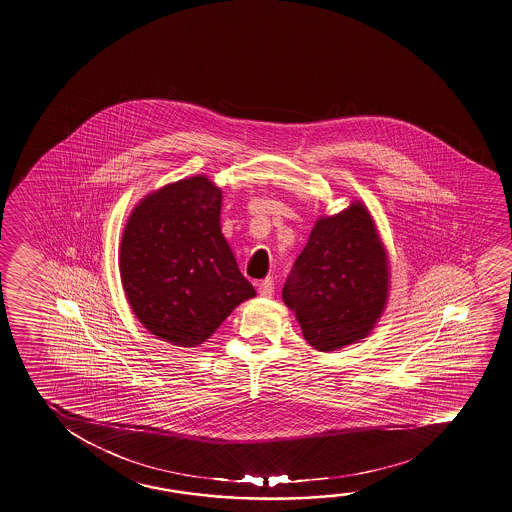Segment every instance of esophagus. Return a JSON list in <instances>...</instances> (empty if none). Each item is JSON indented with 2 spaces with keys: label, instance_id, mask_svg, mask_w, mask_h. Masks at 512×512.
<instances>
[{
  "label": "esophagus",
  "instance_id": "34e87169",
  "mask_svg": "<svg viewBox=\"0 0 512 512\" xmlns=\"http://www.w3.org/2000/svg\"><path fill=\"white\" fill-rule=\"evenodd\" d=\"M275 291V284H273V280L271 278H266V280H262L259 284V294L262 298H269L271 294Z\"/></svg>",
  "mask_w": 512,
  "mask_h": 512
}]
</instances>
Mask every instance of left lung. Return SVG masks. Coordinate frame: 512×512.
<instances>
[{
  "mask_svg": "<svg viewBox=\"0 0 512 512\" xmlns=\"http://www.w3.org/2000/svg\"><path fill=\"white\" fill-rule=\"evenodd\" d=\"M389 284L386 244L368 207L353 200L336 216H319L282 298L307 343L319 352H336L377 327Z\"/></svg>",
  "mask_w": 512,
  "mask_h": 512,
  "instance_id": "1",
  "label": "left lung"
}]
</instances>
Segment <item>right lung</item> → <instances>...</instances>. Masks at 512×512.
<instances>
[{"label":"right lung","mask_w":512,"mask_h":512,"mask_svg":"<svg viewBox=\"0 0 512 512\" xmlns=\"http://www.w3.org/2000/svg\"><path fill=\"white\" fill-rule=\"evenodd\" d=\"M223 191L205 175L146 194L126 219L119 275L135 318L160 341L194 348L255 296L221 232Z\"/></svg>","instance_id":"1"}]
</instances>
